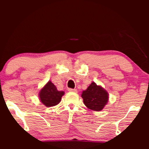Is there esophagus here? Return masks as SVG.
<instances>
[{"instance_id":"1","label":"esophagus","mask_w":149,"mask_h":149,"mask_svg":"<svg viewBox=\"0 0 149 149\" xmlns=\"http://www.w3.org/2000/svg\"><path fill=\"white\" fill-rule=\"evenodd\" d=\"M68 91H70V92H75V93H77V89H71V88H69V89H68Z\"/></svg>"}]
</instances>
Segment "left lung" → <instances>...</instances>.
I'll return each instance as SVG.
<instances>
[{"mask_svg": "<svg viewBox=\"0 0 149 149\" xmlns=\"http://www.w3.org/2000/svg\"><path fill=\"white\" fill-rule=\"evenodd\" d=\"M109 93L102 87L97 85L94 82L83 91L81 97L83 102L88 109L92 111H100L103 109L109 100Z\"/></svg>", "mask_w": 149, "mask_h": 149, "instance_id": "8db88e82", "label": "left lung"}]
</instances>
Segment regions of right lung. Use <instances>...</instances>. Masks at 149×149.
Segmentation results:
<instances>
[{
	"mask_svg": "<svg viewBox=\"0 0 149 149\" xmlns=\"http://www.w3.org/2000/svg\"><path fill=\"white\" fill-rule=\"evenodd\" d=\"M64 91H58L52 81H49L39 92L41 102L47 107H54L60 102Z\"/></svg>",
	"mask_w": 149,
	"mask_h": 149,
	"instance_id": "1",
	"label": "right lung"
}]
</instances>
